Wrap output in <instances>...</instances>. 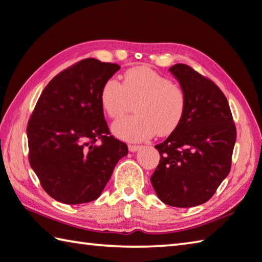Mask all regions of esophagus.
<instances>
[{"label": "esophagus", "instance_id": "1", "mask_svg": "<svg viewBox=\"0 0 262 262\" xmlns=\"http://www.w3.org/2000/svg\"><path fill=\"white\" fill-rule=\"evenodd\" d=\"M128 149H129L130 152H135L137 150L141 149L140 145H136V144H128Z\"/></svg>", "mask_w": 262, "mask_h": 262}]
</instances>
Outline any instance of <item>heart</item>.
I'll return each mask as SVG.
<instances>
[{"mask_svg":"<svg viewBox=\"0 0 262 262\" xmlns=\"http://www.w3.org/2000/svg\"><path fill=\"white\" fill-rule=\"evenodd\" d=\"M136 115L113 123V133L126 141H144L157 134L168 136L178 129L187 111V94L179 83L149 66L128 69L121 83L107 79L99 93L103 111L113 120L130 111Z\"/></svg>","mask_w":262,"mask_h":262,"instance_id":"1","label":"heart"}]
</instances>
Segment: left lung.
<instances>
[{"label":"left lung","mask_w":262,"mask_h":262,"mask_svg":"<svg viewBox=\"0 0 262 262\" xmlns=\"http://www.w3.org/2000/svg\"><path fill=\"white\" fill-rule=\"evenodd\" d=\"M187 94L182 122L155 147L160 160L151 183L161 202L192 207L211 199L231 168L236 126L222 90L185 64L169 69Z\"/></svg>","instance_id":"8db88e82"}]
</instances>
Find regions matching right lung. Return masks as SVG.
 <instances>
[{
  "instance_id": "add662e5",
  "label": "right lung",
  "mask_w": 262,
  "mask_h": 262,
  "mask_svg": "<svg viewBox=\"0 0 262 262\" xmlns=\"http://www.w3.org/2000/svg\"><path fill=\"white\" fill-rule=\"evenodd\" d=\"M118 64L85 58L46 85L27 125L28 160L41 187L56 201L97 199L127 144L111 135L99 102Z\"/></svg>"
}]
</instances>
